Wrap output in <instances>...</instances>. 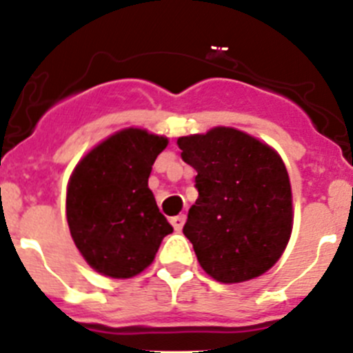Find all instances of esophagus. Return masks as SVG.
I'll return each instance as SVG.
<instances>
[{
  "label": "esophagus",
  "mask_w": 353,
  "mask_h": 353,
  "mask_svg": "<svg viewBox=\"0 0 353 353\" xmlns=\"http://www.w3.org/2000/svg\"><path fill=\"white\" fill-rule=\"evenodd\" d=\"M170 223H172V226L176 232H181L184 226V223H186V216H184V214H179V216L172 217V219H170Z\"/></svg>",
  "instance_id": "esophagus-1"
}]
</instances>
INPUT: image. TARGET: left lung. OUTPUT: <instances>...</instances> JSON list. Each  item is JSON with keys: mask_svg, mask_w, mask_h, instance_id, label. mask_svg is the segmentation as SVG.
<instances>
[{"mask_svg": "<svg viewBox=\"0 0 353 353\" xmlns=\"http://www.w3.org/2000/svg\"><path fill=\"white\" fill-rule=\"evenodd\" d=\"M181 158L196 170L199 199L183 233L214 281L239 284L268 272L292 232V193L273 148L232 127L179 137Z\"/></svg>", "mask_w": 353, "mask_h": 353, "instance_id": "obj_1", "label": "left lung"}]
</instances>
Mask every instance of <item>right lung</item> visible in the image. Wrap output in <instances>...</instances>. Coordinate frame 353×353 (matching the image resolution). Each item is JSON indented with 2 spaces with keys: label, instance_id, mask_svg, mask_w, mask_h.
Masks as SVG:
<instances>
[{
  "label": "right lung",
  "instance_id": "add662e5",
  "mask_svg": "<svg viewBox=\"0 0 353 353\" xmlns=\"http://www.w3.org/2000/svg\"><path fill=\"white\" fill-rule=\"evenodd\" d=\"M169 139L123 128L88 151L68 184L65 216L85 261L111 279H130L153 263L172 226L148 188Z\"/></svg>",
  "mask_w": 353,
  "mask_h": 353
}]
</instances>
